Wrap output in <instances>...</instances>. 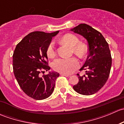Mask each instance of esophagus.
Listing matches in <instances>:
<instances>
[{"label": "esophagus", "instance_id": "esophagus-1", "mask_svg": "<svg viewBox=\"0 0 124 124\" xmlns=\"http://www.w3.org/2000/svg\"><path fill=\"white\" fill-rule=\"evenodd\" d=\"M61 75L63 76H65V77H70V76H71L69 74H61Z\"/></svg>", "mask_w": 124, "mask_h": 124}]
</instances>
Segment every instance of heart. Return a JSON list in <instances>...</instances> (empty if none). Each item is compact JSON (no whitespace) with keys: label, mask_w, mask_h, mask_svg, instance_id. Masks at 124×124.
<instances>
[{"label":"heart","mask_w":124,"mask_h":124,"mask_svg":"<svg viewBox=\"0 0 124 124\" xmlns=\"http://www.w3.org/2000/svg\"><path fill=\"white\" fill-rule=\"evenodd\" d=\"M62 43L71 47L72 52L81 59L86 57L88 52V48L85 44L80 42L78 37L72 33L64 35L61 39ZM47 55L48 57H53L56 55V50L53 42H50L47 48ZM79 62L76 57L71 58H59L53 63V68L55 71L65 74L71 73L79 67Z\"/></svg>","instance_id":"heart-1"}]
</instances>
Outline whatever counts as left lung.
Masks as SVG:
<instances>
[{"mask_svg": "<svg viewBox=\"0 0 124 124\" xmlns=\"http://www.w3.org/2000/svg\"><path fill=\"white\" fill-rule=\"evenodd\" d=\"M71 31L83 36L88 43V56L80 71L86 70V75L78 76L75 91L84 95L98 92L106 84L110 72L112 56L108 44L102 35L86 24H80Z\"/></svg>", "mask_w": 124, "mask_h": 124, "instance_id": "8db88e82", "label": "left lung"}]
</instances>
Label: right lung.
Here are the masks:
<instances>
[{
	"instance_id": "1",
	"label": "right lung",
	"mask_w": 124,
	"mask_h": 124,
	"mask_svg": "<svg viewBox=\"0 0 124 124\" xmlns=\"http://www.w3.org/2000/svg\"><path fill=\"white\" fill-rule=\"evenodd\" d=\"M59 31L46 33L35 31L29 33L16 46L13 53V71L17 82L27 95L37 100L49 97L53 93L57 72L41 76L48 71L46 51Z\"/></svg>"
}]
</instances>
